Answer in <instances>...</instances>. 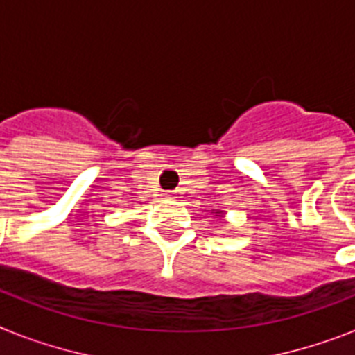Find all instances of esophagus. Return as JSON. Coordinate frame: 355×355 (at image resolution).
Listing matches in <instances>:
<instances>
[{
    "label": "esophagus",
    "instance_id": "obj_1",
    "mask_svg": "<svg viewBox=\"0 0 355 355\" xmlns=\"http://www.w3.org/2000/svg\"><path fill=\"white\" fill-rule=\"evenodd\" d=\"M164 198H175V193L166 191V193H164Z\"/></svg>",
    "mask_w": 355,
    "mask_h": 355
}]
</instances>
